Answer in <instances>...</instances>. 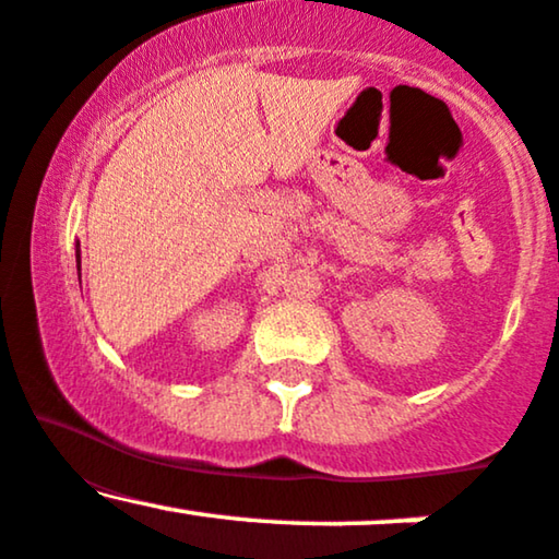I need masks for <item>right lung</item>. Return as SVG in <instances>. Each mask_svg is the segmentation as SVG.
<instances>
[{
    "instance_id": "obj_1",
    "label": "right lung",
    "mask_w": 559,
    "mask_h": 559,
    "mask_svg": "<svg viewBox=\"0 0 559 559\" xmlns=\"http://www.w3.org/2000/svg\"><path fill=\"white\" fill-rule=\"evenodd\" d=\"M75 258H79V271H81V249H75Z\"/></svg>"
}]
</instances>
